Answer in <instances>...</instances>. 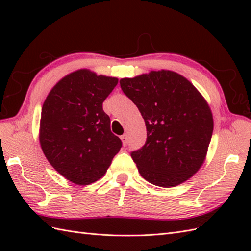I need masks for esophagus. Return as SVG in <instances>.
Instances as JSON below:
<instances>
[{
    "mask_svg": "<svg viewBox=\"0 0 251 251\" xmlns=\"http://www.w3.org/2000/svg\"><path fill=\"white\" fill-rule=\"evenodd\" d=\"M121 140H122V142H123V146L126 147V146H127V141H128V139H127V136H126V135H123V136L121 137Z\"/></svg>",
    "mask_w": 251,
    "mask_h": 251,
    "instance_id": "obj_1",
    "label": "esophagus"
}]
</instances>
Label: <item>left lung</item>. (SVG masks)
<instances>
[{
	"label": "left lung",
	"mask_w": 251,
	"mask_h": 251,
	"mask_svg": "<svg viewBox=\"0 0 251 251\" xmlns=\"http://www.w3.org/2000/svg\"><path fill=\"white\" fill-rule=\"evenodd\" d=\"M120 84L146 122V145L131 152L140 175L162 188L189 180L204 163L214 130L205 98L184 76L169 70L125 77Z\"/></svg>",
	"instance_id": "1"
}]
</instances>
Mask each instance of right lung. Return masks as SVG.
<instances>
[{"label": "right lung", "mask_w": 251, "mask_h": 251, "mask_svg": "<svg viewBox=\"0 0 251 251\" xmlns=\"http://www.w3.org/2000/svg\"><path fill=\"white\" fill-rule=\"evenodd\" d=\"M117 83L116 77L81 69L62 77L42 106V151L55 170L73 183L87 185L99 180L122 147L102 109Z\"/></svg>", "instance_id": "1"}]
</instances>
